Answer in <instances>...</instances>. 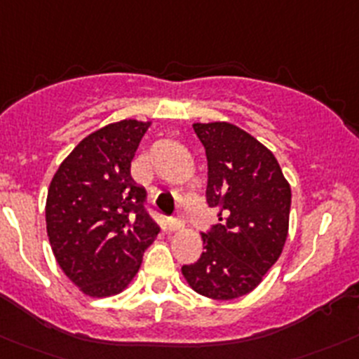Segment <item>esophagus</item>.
<instances>
[{
  "instance_id": "esophagus-1",
  "label": "esophagus",
  "mask_w": 359,
  "mask_h": 359,
  "mask_svg": "<svg viewBox=\"0 0 359 359\" xmlns=\"http://www.w3.org/2000/svg\"><path fill=\"white\" fill-rule=\"evenodd\" d=\"M168 226L172 230H180L184 226V221L180 219L179 216H177V217H170V219H168Z\"/></svg>"
}]
</instances>
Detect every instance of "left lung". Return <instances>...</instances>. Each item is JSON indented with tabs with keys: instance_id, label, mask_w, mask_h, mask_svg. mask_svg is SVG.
Wrapping results in <instances>:
<instances>
[{
	"instance_id": "left-lung-1",
	"label": "left lung",
	"mask_w": 359,
	"mask_h": 359,
	"mask_svg": "<svg viewBox=\"0 0 359 359\" xmlns=\"http://www.w3.org/2000/svg\"><path fill=\"white\" fill-rule=\"evenodd\" d=\"M207 156V203L219 223L202 233L203 253L182 274L195 292L236 299L280 259L289 232L290 186L269 149L226 122L193 123Z\"/></svg>"
}]
</instances>
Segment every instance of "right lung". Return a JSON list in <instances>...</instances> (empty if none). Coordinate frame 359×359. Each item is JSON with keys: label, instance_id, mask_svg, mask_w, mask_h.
I'll return each mask as SVG.
<instances>
[{"label": "right lung", "instance_id": "add662e5", "mask_svg": "<svg viewBox=\"0 0 359 359\" xmlns=\"http://www.w3.org/2000/svg\"><path fill=\"white\" fill-rule=\"evenodd\" d=\"M150 122L120 120L88 134L60 164L46 202L56 262L79 290L106 297L126 289L159 233L130 161Z\"/></svg>", "mask_w": 359, "mask_h": 359}]
</instances>
